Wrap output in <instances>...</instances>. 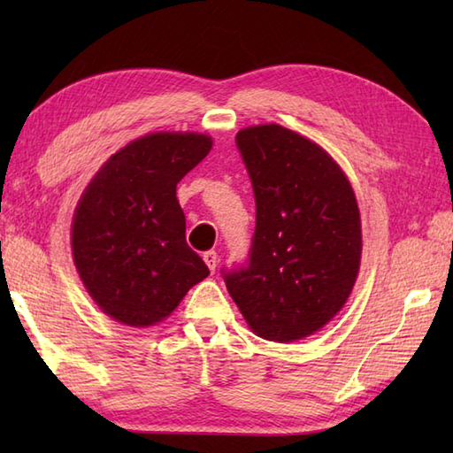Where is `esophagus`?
<instances>
[{
  "label": "esophagus",
  "instance_id": "obj_1",
  "mask_svg": "<svg viewBox=\"0 0 453 453\" xmlns=\"http://www.w3.org/2000/svg\"><path fill=\"white\" fill-rule=\"evenodd\" d=\"M202 258H204V263L208 265L210 273H216V266H218V253H216V251H206L204 255H202Z\"/></svg>",
  "mask_w": 453,
  "mask_h": 453
}]
</instances>
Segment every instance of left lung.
I'll return each instance as SVG.
<instances>
[{"label":"left lung","mask_w":453,"mask_h":453,"mask_svg":"<svg viewBox=\"0 0 453 453\" xmlns=\"http://www.w3.org/2000/svg\"><path fill=\"white\" fill-rule=\"evenodd\" d=\"M257 221L245 266L224 273L253 333L310 336L342 310L360 271L362 226L350 180L315 142L280 124L237 132Z\"/></svg>","instance_id":"left-lung-1"}]
</instances>
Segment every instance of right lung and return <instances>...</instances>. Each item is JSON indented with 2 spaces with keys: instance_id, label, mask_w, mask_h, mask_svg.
<instances>
[{
  "instance_id": "obj_1",
  "label": "right lung",
  "mask_w": 453,
  "mask_h": 453,
  "mask_svg": "<svg viewBox=\"0 0 453 453\" xmlns=\"http://www.w3.org/2000/svg\"><path fill=\"white\" fill-rule=\"evenodd\" d=\"M211 150L196 132H153L119 150L81 195L72 253L85 290L112 319L151 326L210 274L187 245L177 182Z\"/></svg>"
}]
</instances>
